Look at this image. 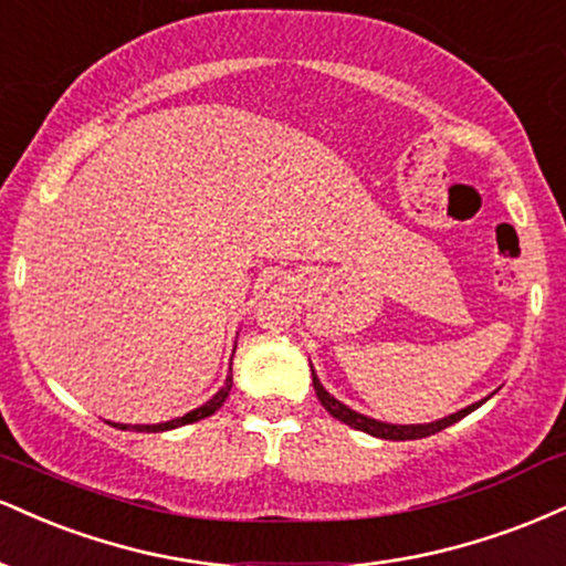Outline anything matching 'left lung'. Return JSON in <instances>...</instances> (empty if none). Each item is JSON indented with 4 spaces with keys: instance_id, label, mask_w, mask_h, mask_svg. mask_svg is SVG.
Returning <instances> with one entry per match:
<instances>
[{
    "instance_id": "8db88e82",
    "label": "left lung",
    "mask_w": 566,
    "mask_h": 566,
    "mask_svg": "<svg viewBox=\"0 0 566 566\" xmlns=\"http://www.w3.org/2000/svg\"><path fill=\"white\" fill-rule=\"evenodd\" d=\"M312 387H315V395L317 400L325 410H328L331 416L338 418L342 423H347V427L357 429V431H365V434H374V437H381V440H421V437H429V434H437V431L453 427L455 421H461L463 416H469L471 410H476L480 405L484 402H476V405H469V408L458 410V413L442 418V421H434V423H421V427H397V423H384V421H376V418H368V416H360L355 413V410L347 408V405H342L336 400V397H331L328 391L323 389V384L317 381L315 370H312Z\"/></svg>"
}]
</instances>
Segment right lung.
Segmentation results:
<instances>
[{
  "label": "right lung",
  "mask_w": 566,
  "mask_h": 566,
  "mask_svg": "<svg viewBox=\"0 0 566 566\" xmlns=\"http://www.w3.org/2000/svg\"><path fill=\"white\" fill-rule=\"evenodd\" d=\"M230 389H232V368H230V376L224 378V387L217 391L214 397H211L209 402L206 405H201V408H196V410H190V413H185L182 418H175V421H166V423H156V427H132L135 431H166V429H177V427H185V423H192V421H201V418H206V416H211V413H217L219 408H222V402L228 400V395H230ZM122 429H126V427H122Z\"/></svg>",
  "instance_id": "add662e5"
}]
</instances>
